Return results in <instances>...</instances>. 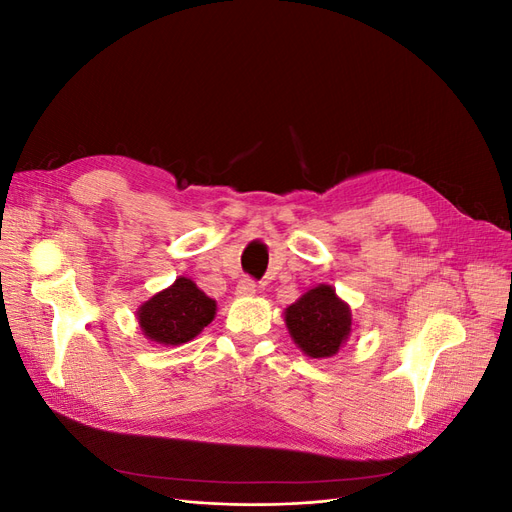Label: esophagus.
<instances>
[{
	"label": "esophagus",
	"mask_w": 512,
	"mask_h": 512,
	"mask_svg": "<svg viewBox=\"0 0 512 512\" xmlns=\"http://www.w3.org/2000/svg\"><path fill=\"white\" fill-rule=\"evenodd\" d=\"M256 282L254 280H250V277H243V280L239 282V286H237V294L239 297H252V294L256 292Z\"/></svg>",
	"instance_id": "esophagus-1"
}]
</instances>
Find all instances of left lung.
Returning a JSON list of instances; mask_svg holds the SVG:
<instances>
[{
  "mask_svg": "<svg viewBox=\"0 0 512 512\" xmlns=\"http://www.w3.org/2000/svg\"><path fill=\"white\" fill-rule=\"evenodd\" d=\"M284 320L294 344L312 359L335 356L352 331L350 307L329 284L307 290L297 303L288 305Z\"/></svg>",
  "mask_w": 512,
  "mask_h": 512,
  "instance_id": "obj_1",
  "label": "left lung"
}]
</instances>
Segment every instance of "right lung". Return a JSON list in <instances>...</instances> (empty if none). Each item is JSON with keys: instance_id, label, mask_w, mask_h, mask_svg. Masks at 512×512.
Here are the masks:
<instances>
[{"instance_id": "right-lung-1", "label": "right lung", "mask_w": 512, "mask_h": 512, "mask_svg": "<svg viewBox=\"0 0 512 512\" xmlns=\"http://www.w3.org/2000/svg\"><path fill=\"white\" fill-rule=\"evenodd\" d=\"M213 299L188 277H177L173 286L153 294L138 307L136 318L143 335L153 344H188L215 318Z\"/></svg>"}]
</instances>
